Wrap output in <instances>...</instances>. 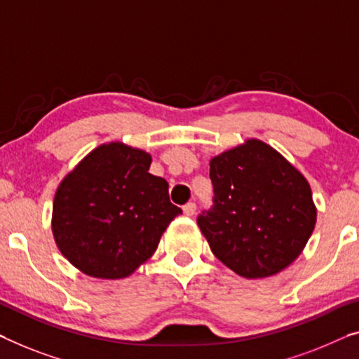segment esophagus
<instances>
[{
	"instance_id": "1",
	"label": "esophagus",
	"mask_w": 359,
	"mask_h": 359,
	"mask_svg": "<svg viewBox=\"0 0 359 359\" xmlns=\"http://www.w3.org/2000/svg\"><path fill=\"white\" fill-rule=\"evenodd\" d=\"M195 211H196V205H195L194 201L187 203V205L184 206V212L187 214V216H194Z\"/></svg>"
}]
</instances>
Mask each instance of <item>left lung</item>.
<instances>
[{"instance_id":"left-lung-1","label":"left lung","mask_w":359,"mask_h":359,"mask_svg":"<svg viewBox=\"0 0 359 359\" xmlns=\"http://www.w3.org/2000/svg\"><path fill=\"white\" fill-rule=\"evenodd\" d=\"M214 205L198 226L214 256L247 279L295 261L316 226L311 187L267 143L250 138L210 161Z\"/></svg>"}]
</instances>
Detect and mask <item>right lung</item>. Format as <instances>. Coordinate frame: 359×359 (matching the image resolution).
Returning <instances> with one entry per match:
<instances>
[{"label": "right lung", "instance_id": "right-lung-1", "mask_svg": "<svg viewBox=\"0 0 359 359\" xmlns=\"http://www.w3.org/2000/svg\"><path fill=\"white\" fill-rule=\"evenodd\" d=\"M151 156L121 142L90 151L57 187L51 229L72 266L96 279H124L158 248L180 208L149 174Z\"/></svg>", "mask_w": 359, "mask_h": 359}]
</instances>
